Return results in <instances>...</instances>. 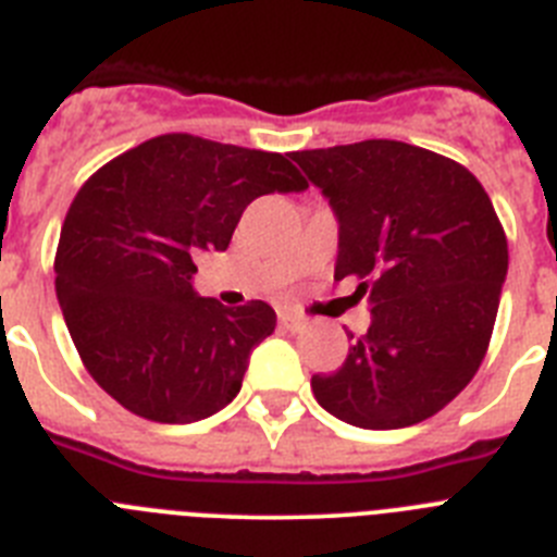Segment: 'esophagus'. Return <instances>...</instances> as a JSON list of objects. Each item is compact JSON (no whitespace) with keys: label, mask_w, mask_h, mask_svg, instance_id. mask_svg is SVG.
Instances as JSON below:
<instances>
[{"label":"esophagus","mask_w":557,"mask_h":557,"mask_svg":"<svg viewBox=\"0 0 557 557\" xmlns=\"http://www.w3.org/2000/svg\"><path fill=\"white\" fill-rule=\"evenodd\" d=\"M278 326L284 329V332H301L304 326H307V323L301 321V318H298V314H293V312H282L278 314Z\"/></svg>","instance_id":"1"}]
</instances>
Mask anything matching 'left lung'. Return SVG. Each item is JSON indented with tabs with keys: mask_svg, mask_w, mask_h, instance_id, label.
<instances>
[{
	"mask_svg": "<svg viewBox=\"0 0 557 557\" xmlns=\"http://www.w3.org/2000/svg\"><path fill=\"white\" fill-rule=\"evenodd\" d=\"M337 218L334 278L357 275L371 326L312 393L362 430H401L444 410L488 351L508 239L480 181L405 141L289 152Z\"/></svg>",
	"mask_w": 557,
	"mask_h": 557,
	"instance_id": "8db88e82",
	"label": "left lung"
}]
</instances>
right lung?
Returning <instances> with one entry per match:
<instances>
[{"instance_id":"add662e5","label":"right lung","mask_w":557,"mask_h":557,"mask_svg":"<svg viewBox=\"0 0 557 557\" xmlns=\"http://www.w3.org/2000/svg\"><path fill=\"white\" fill-rule=\"evenodd\" d=\"M282 152L166 133L83 184L63 220L55 293L97 385L125 410L191 424L243 387L275 329L264 301L225 309L191 287L200 250H225L250 200L304 191Z\"/></svg>"}]
</instances>
